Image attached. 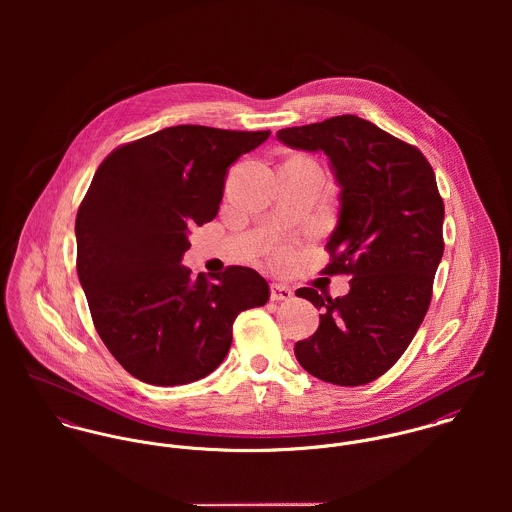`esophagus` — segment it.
<instances>
[{
    "label": "esophagus",
    "instance_id": "obj_1",
    "mask_svg": "<svg viewBox=\"0 0 512 512\" xmlns=\"http://www.w3.org/2000/svg\"><path fill=\"white\" fill-rule=\"evenodd\" d=\"M293 292L288 286H282V284H272L270 286V297L272 301H288L292 299Z\"/></svg>",
    "mask_w": 512,
    "mask_h": 512
}]
</instances>
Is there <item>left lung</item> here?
Returning a JSON list of instances; mask_svg holds the SVG:
<instances>
[{"label": "left lung", "instance_id": "left-lung-1", "mask_svg": "<svg viewBox=\"0 0 512 512\" xmlns=\"http://www.w3.org/2000/svg\"><path fill=\"white\" fill-rule=\"evenodd\" d=\"M292 149L323 151L341 189L327 240L325 274H349L343 297L301 288L319 313L317 331L295 343L309 374L339 386L376 380L408 349L432 299L443 256V201L418 147L353 114L286 128Z\"/></svg>", "mask_w": 512, "mask_h": 512}]
</instances>
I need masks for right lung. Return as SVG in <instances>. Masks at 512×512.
I'll return each instance as SVG.
<instances>
[{
    "label": "right lung",
    "instance_id": "obj_1",
    "mask_svg": "<svg viewBox=\"0 0 512 512\" xmlns=\"http://www.w3.org/2000/svg\"><path fill=\"white\" fill-rule=\"evenodd\" d=\"M270 138L171 126L114 149L76 215V272L94 327L132 376L177 386L211 374L244 309L268 301V282L230 266L209 282L181 264L189 226L217 217L228 167Z\"/></svg>",
    "mask_w": 512,
    "mask_h": 512
}]
</instances>
